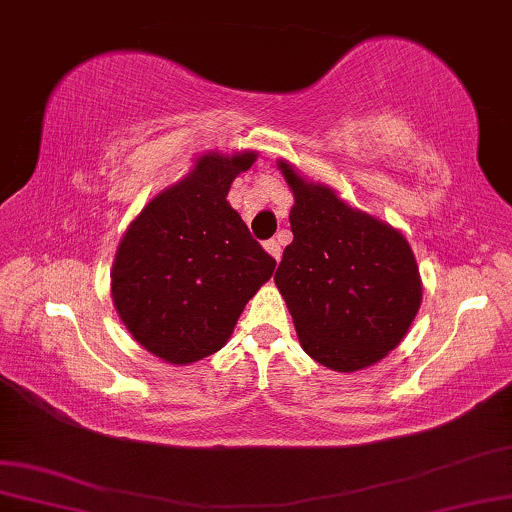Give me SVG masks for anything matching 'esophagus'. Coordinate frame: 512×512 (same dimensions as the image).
I'll use <instances>...</instances> for the list:
<instances>
[{
	"label": "esophagus",
	"mask_w": 512,
	"mask_h": 512,
	"mask_svg": "<svg viewBox=\"0 0 512 512\" xmlns=\"http://www.w3.org/2000/svg\"><path fill=\"white\" fill-rule=\"evenodd\" d=\"M265 249H267V254L274 256L279 261V258H281V245H279L277 240H267L265 242Z\"/></svg>",
	"instance_id": "34e87169"
}]
</instances>
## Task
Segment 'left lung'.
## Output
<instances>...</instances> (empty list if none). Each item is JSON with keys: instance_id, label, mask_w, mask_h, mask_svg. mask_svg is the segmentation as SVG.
<instances>
[{"instance_id": "obj_1", "label": "left lung", "mask_w": 512, "mask_h": 512, "mask_svg": "<svg viewBox=\"0 0 512 512\" xmlns=\"http://www.w3.org/2000/svg\"><path fill=\"white\" fill-rule=\"evenodd\" d=\"M277 167L295 196L293 242L274 274L302 350L338 373L377 364L403 341L421 306L410 242L391 224L350 206L295 164Z\"/></svg>"}]
</instances>
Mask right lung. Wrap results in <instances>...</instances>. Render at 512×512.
<instances>
[{
  "label": "right lung",
  "instance_id": "add662e5",
  "mask_svg": "<svg viewBox=\"0 0 512 512\" xmlns=\"http://www.w3.org/2000/svg\"><path fill=\"white\" fill-rule=\"evenodd\" d=\"M256 151H208L155 194L123 233L112 302L141 348L174 366L222 350L277 261L251 238L226 194Z\"/></svg>",
  "mask_w": 512,
  "mask_h": 512
}]
</instances>
